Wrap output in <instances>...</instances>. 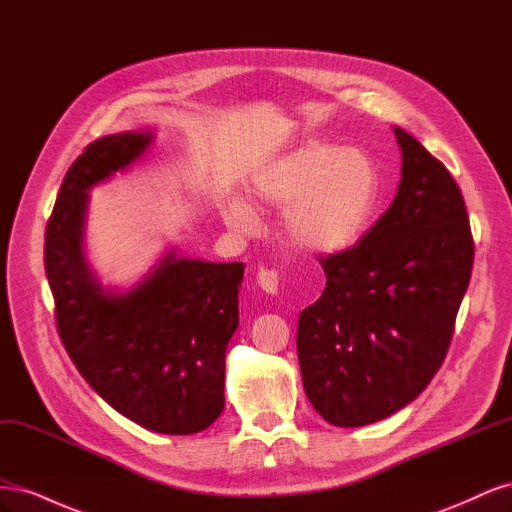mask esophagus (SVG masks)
<instances>
[{
    "label": "esophagus",
    "mask_w": 512,
    "mask_h": 512,
    "mask_svg": "<svg viewBox=\"0 0 512 512\" xmlns=\"http://www.w3.org/2000/svg\"><path fill=\"white\" fill-rule=\"evenodd\" d=\"M256 280H258V286L267 294H277V290H280V273L273 269H262Z\"/></svg>",
    "instance_id": "1"
}]
</instances>
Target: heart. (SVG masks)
Listing matches in <instances>:
<instances>
[{"mask_svg": "<svg viewBox=\"0 0 512 512\" xmlns=\"http://www.w3.org/2000/svg\"><path fill=\"white\" fill-rule=\"evenodd\" d=\"M254 194L262 203L286 207L284 232L292 245L331 254L348 247L367 226L378 200V173L361 149L309 141L260 175ZM226 220L250 228L252 213L235 203Z\"/></svg>", "mask_w": 512, "mask_h": 512, "instance_id": "b5f03b06", "label": "heart"}]
</instances>
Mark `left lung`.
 Wrapping results in <instances>:
<instances>
[{"instance_id":"1","label":"left lung","mask_w":512,"mask_h":512,"mask_svg":"<svg viewBox=\"0 0 512 512\" xmlns=\"http://www.w3.org/2000/svg\"><path fill=\"white\" fill-rule=\"evenodd\" d=\"M397 196L359 243L322 256L327 288L299 316L305 393L335 427L382 421L436 376L468 290L474 239L457 181L395 128Z\"/></svg>"}]
</instances>
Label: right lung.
Listing matches in <instances>:
<instances>
[{
	"label": "right lung",
	"instance_id": "1",
	"mask_svg": "<svg viewBox=\"0 0 512 512\" xmlns=\"http://www.w3.org/2000/svg\"><path fill=\"white\" fill-rule=\"evenodd\" d=\"M151 132L98 138L61 181L44 269L61 344L106 404L145 429L188 436L224 410L226 346L239 327L243 262L168 254L128 292L104 290L83 256L87 190L134 162Z\"/></svg>",
	"mask_w": 512,
	"mask_h": 512
}]
</instances>
